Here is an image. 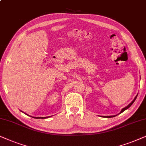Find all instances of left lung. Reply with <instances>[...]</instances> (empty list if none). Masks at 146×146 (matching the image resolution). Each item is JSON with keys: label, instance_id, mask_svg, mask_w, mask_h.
<instances>
[{"label": "left lung", "instance_id": "obj_1", "mask_svg": "<svg viewBox=\"0 0 146 146\" xmlns=\"http://www.w3.org/2000/svg\"><path fill=\"white\" fill-rule=\"evenodd\" d=\"M137 97V96H135V98H134V100H133V101H132V102H131V103H130V104H129V105H128V106H127V107H125V108H124L123 109H122V110L121 111V112H120V113H122V112H123V111H125V110H127V109H128V108H129V107H130V106H131V105L133 104V102H135V100H136ZM115 117V116H114V115H112V116H106V117H108V118H109V117Z\"/></svg>", "mask_w": 146, "mask_h": 146}]
</instances>
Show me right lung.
<instances>
[{
    "instance_id": "1",
    "label": "right lung",
    "mask_w": 146,
    "mask_h": 146,
    "mask_svg": "<svg viewBox=\"0 0 146 146\" xmlns=\"http://www.w3.org/2000/svg\"><path fill=\"white\" fill-rule=\"evenodd\" d=\"M49 117H50V116H49ZM33 117V118H35V119H45V118H48V117Z\"/></svg>"
}]
</instances>
